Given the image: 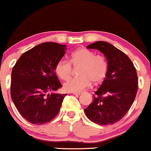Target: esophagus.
<instances>
[{
	"mask_svg": "<svg viewBox=\"0 0 151 151\" xmlns=\"http://www.w3.org/2000/svg\"><path fill=\"white\" fill-rule=\"evenodd\" d=\"M83 93V92H74L73 93V94H74V95H75V96H79V95H80V94H82Z\"/></svg>",
	"mask_w": 151,
	"mask_h": 151,
	"instance_id": "esophagus-1",
	"label": "esophagus"
}]
</instances>
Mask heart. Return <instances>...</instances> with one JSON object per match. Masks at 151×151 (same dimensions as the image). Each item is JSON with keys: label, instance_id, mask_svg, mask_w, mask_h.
Here are the masks:
<instances>
[{"label": "heart", "instance_id": "obj_1", "mask_svg": "<svg viewBox=\"0 0 151 151\" xmlns=\"http://www.w3.org/2000/svg\"><path fill=\"white\" fill-rule=\"evenodd\" d=\"M78 68L79 76L66 82L63 88L67 92H79L88 88L92 82L99 84L104 80L108 71V63L102 55L87 48H81L71 54V60L61 59L55 66L56 74L63 80H68L73 73V66Z\"/></svg>", "mask_w": 151, "mask_h": 151}]
</instances>
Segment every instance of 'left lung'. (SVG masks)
<instances>
[{
	"instance_id": "obj_1",
	"label": "left lung",
	"mask_w": 151,
	"mask_h": 151,
	"mask_svg": "<svg viewBox=\"0 0 151 151\" xmlns=\"http://www.w3.org/2000/svg\"><path fill=\"white\" fill-rule=\"evenodd\" d=\"M103 53L108 62L104 81L95 91L93 101L84 109L85 115L99 125H111L126 115L133 104L138 89L137 70L131 59L106 42H96L87 47Z\"/></svg>"
}]
</instances>
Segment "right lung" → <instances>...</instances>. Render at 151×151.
Wrapping results in <instances>:
<instances>
[{
  "instance_id": "right-lung-1",
  "label": "right lung",
  "mask_w": 151,
  "mask_h": 151,
  "mask_svg": "<svg viewBox=\"0 0 151 151\" xmlns=\"http://www.w3.org/2000/svg\"><path fill=\"white\" fill-rule=\"evenodd\" d=\"M66 45L45 42L19 57L12 71L11 97L22 116L33 124L50 122L59 112L66 94L50 93L62 86L55 66Z\"/></svg>"
}]
</instances>
